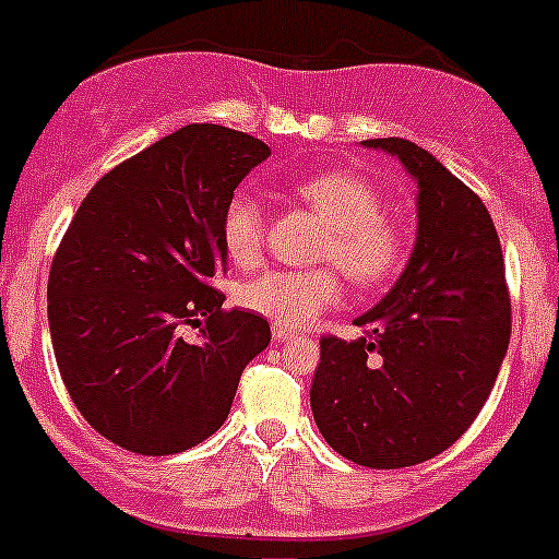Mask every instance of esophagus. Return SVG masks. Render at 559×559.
<instances>
[{
  "label": "esophagus",
  "mask_w": 559,
  "mask_h": 559,
  "mask_svg": "<svg viewBox=\"0 0 559 559\" xmlns=\"http://www.w3.org/2000/svg\"><path fill=\"white\" fill-rule=\"evenodd\" d=\"M297 335L292 333V330H284V328H273V341L275 344H289V341H295Z\"/></svg>",
  "instance_id": "esophagus-1"
}]
</instances>
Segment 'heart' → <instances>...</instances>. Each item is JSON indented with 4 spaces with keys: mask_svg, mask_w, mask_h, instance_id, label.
I'll return each instance as SVG.
<instances>
[{
    "mask_svg": "<svg viewBox=\"0 0 559 559\" xmlns=\"http://www.w3.org/2000/svg\"><path fill=\"white\" fill-rule=\"evenodd\" d=\"M295 197L328 224L319 259L355 286H379L393 278L406 257V235L390 215L371 182L346 171H322L295 188ZM221 246L237 267H251L264 251V213L251 193H235L221 213ZM341 297L333 267L264 270L242 281L237 300L284 330H300Z\"/></svg>",
    "mask_w": 559,
    "mask_h": 559,
    "instance_id": "b5f03b06",
    "label": "heart"
}]
</instances>
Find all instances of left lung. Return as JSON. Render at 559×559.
I'll list each match as a JSON object with an SVG mask.
<instances>
[{
  "instance_id": "1",
  "label": "left lung",
  "mask_w": 559,
  "mask_h": 559,
  "mask_svg": "<svg viewBox=\"0 0 559 559\" xmlns=\"http://www.w3.org/2000/svg\"><path fill=\"white\" fill-rule=\"evenodd\" d=\"M417 180V237L393 289L324 335L311 409L333 451L371 469L429 462L469 429L511 341L500 237L478 193L406 139H366Z\"/></svg>"
}]
</instances>
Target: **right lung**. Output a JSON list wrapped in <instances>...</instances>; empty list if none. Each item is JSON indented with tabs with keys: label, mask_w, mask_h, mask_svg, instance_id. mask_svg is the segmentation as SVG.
Wrapping results in <instances>:
<instances>
[{
	"label": "right lung",
	"mask_w": 559,
	"mask_h": 559,
	"mask_svg": "<svg viewBox=\"0 0 559 559\" xmlns=\"http://www.w3.org/2000/svg\"><path fill=\"white\" fill-rule=\"evenodd\" d=\"M267 155L240 130L186 124L114 166L75 210L48 273V328L75 409L114 445H199L267 349V319L226 311L213 286L226 273L221 213Z\"/></svg>",
	"instance_id": "add662e5"
}]
</instances>
